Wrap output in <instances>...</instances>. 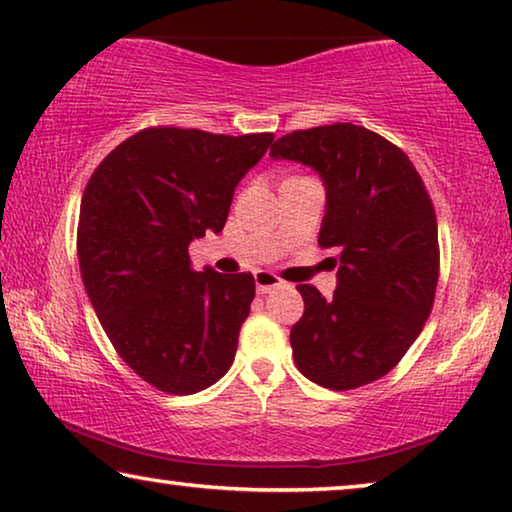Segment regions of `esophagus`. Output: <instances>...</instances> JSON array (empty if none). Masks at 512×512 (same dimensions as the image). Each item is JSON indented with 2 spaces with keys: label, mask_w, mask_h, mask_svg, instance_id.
Returning <instances> with one entry per match:
<instances>
[{
  "label": "esophagus",
  "mask_w": 512,
  "mask_h": 512,
  "mask_svg": "<svg viewBox=\"0 0 512 512\" xmlns=\"http://www.w3.org/2000/svg\"><path fill=\"white\" fill-rule=\"evenodd\" d=\"M255 287L259 294H269L271 289L282 287V280L278 276H273L271 271H255Z\"/></svg>",
  "instance_id": "esophagus-1"
}]
</instances>
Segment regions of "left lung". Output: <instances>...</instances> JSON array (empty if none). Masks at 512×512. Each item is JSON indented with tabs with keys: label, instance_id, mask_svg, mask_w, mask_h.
I'll return each mask as SVG.
<instances>
[{
	"label": "left lung",
	"instance_id": "1",
	"mask_svg": "<svg viewBox=\"0 0 512 512\" xmlns=\"http://www.w3.org/2000/svg\"><path fill=\"white\" fill-rule=\"evenodd\" d=\"M269 156L319 174V246L338 253L331 299L296 287L305 303L289 333L296 368L331 391L370 384L414 345L437 292V216L423 179L402 149L354 124L294 131Z\"/></svg>",
	"mask_w": 512,
	"mask_h": 512
}]
</instances>
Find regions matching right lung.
I'll return each mask as SVG.
<instances>
[{"mask_svg":"<svg viewBox=\"0 0 512 512\" xmlns=\"http://www.w3.org/2000/svg\"><path fill=\"white\" fill-rule=\"evenodd\" d=\"M271 142V133L144 128L91 174L82 282L117 354L158 391H204L230 370L255 280L193 271L188 246L223 230L234 188Z\"/></svg>","mask_w":512,"mask_h":512,"instance_id":"1","label":"right lung"}]
</instances>
